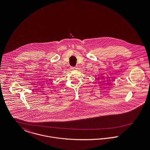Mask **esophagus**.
<instances>
[{
	"mask_svg": "<svg viewBox=\"0 0 150 150\" xmlns=\"http://www.w3.org/2000/svg\"><path fill=\"white\" fill-rule=\"evenodd\" d=\"M77 69V67H71V70H76Z\"/></svg>",
	"mask_w": 150,
	"mask_h": 150,
	"instance_id": "1",
	"label": "esophagus"
}]
</instances>
